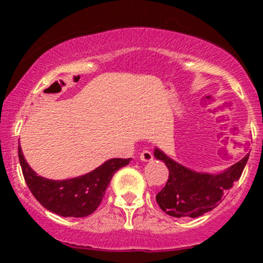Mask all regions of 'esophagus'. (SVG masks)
I'll return each mask as SVG.
<instances>
[{"mask_svg": "<svg viewBox=\"0 0 263 263\" xmlns=\"http://www.w3.org/2000/svg\"><path fill=\"white\" fill-rule=\"evenodd\" d=\"M140 159L142 162H151L153 161V155L149 151H142L140 155Z\"/></svg>", "mask_w": 263, "mask_h": 263, "instance_id": "34e87169", "label": "esophagus"}]
</instances>
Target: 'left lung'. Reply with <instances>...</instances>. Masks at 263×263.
Returning a JSON list of instances; mask_svg holds the SVG:
<instances>
[{
	"label": "left lung",
	"instance_id": "1",
	"mask_svg": "<svg viewBox=\"0 0 263 263\" xmlns=\"http://www.w3.org/2000/svg\"><path fill=\"white\" fill-rule=\"evenodd\" d=\"M153 155L170 170L168 182L156 195V200L161 209L173 218H198L218 206L232 184L240 179L250 157L247 153L219 173H204L184 167L158 147Z\"/></svg>",
	"mask_w": 263,
	"mask_h": 263
}]
</instances>
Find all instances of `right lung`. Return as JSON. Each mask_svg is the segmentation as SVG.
I'll use <instances>...</instances> for the list:
<instances>
[{
    "instance_id": "add662e5",
    "label": "right lung",
    "mask_w": 263,
    "mask_h": 263,
    "mask_svg": "<svg viewBox=\"0 0 263 263\" xmlns=\"http://www.w3.org/2000/svg\"><path fill=\"white\" fill-rule=\"evenodd\" d=\"M23 177L34 198L47 210L64 218H84L98 209L111 178L131 158H111L89 173L70 179L54 180L41 177L26 161L18 146Z\"/></svg>"
}]
</instances>
